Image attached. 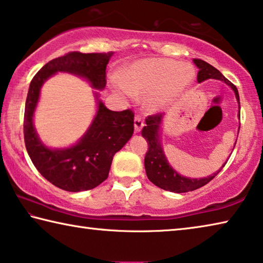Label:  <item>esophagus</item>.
<instances>
[{
    "mask_svg": "<svg viewBox=\"0 0 263 263\" xmlns=\"http://www.w3.org/2000/svg\"><path fill=\"white\" fill-rule=\"evenodd\" d=\"M144 125H145V123H144V121H142V117L139 115H137L135 117V131L140 132L141 128L144 127Z\"/></svg>",
    "mask_w": 263,
    "mask_h": 263,
    "instance_id": "esophagus-1",
    "label": "esophagus"
}]
</instances>
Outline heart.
I'll return each instance as SVG.
<instances>
[{"label":"heart","mask_w":263,"mask_h":263,"mask_svg":"<svg viewBox=\"0 0 263 263\" xmlns=\"http://www.w3.org/2000/svg\"><path fill=\"white\" fill-rule=\"evenodd\" d=\"M194 70L188 65L171 59H144L127 70L124 81H116L123 95H148L147 105L160 109L171 104L193 81Z\"/></svg>","instance_id":"1"}]
</instances>
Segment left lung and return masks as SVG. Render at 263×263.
I'll use <instances>...</instances> for the list:
<instances>
[{"mask_svg":"<svg viewBox=\"0 0 263 263\" xmlns=\"http://www.w3.org/2000/svg\"><path fill=\"white\" fill-rule=\"evenodd\" d=\"M194 62L198 67L197 73V81L202 82L205 81L208 79H217L221 80L225 83H228L229 86L233 89L235 92V97H237L238 103L240 106L239 101V92L237 87L234 84L229 81L224 75H222L219 70L213 67L210 64H208L204 60L201 59H194ZM162 121V114L158 112L154 115L147 116V118L145 119L146 126L142 127L141 135L142 137L147 140L148 144V151L145 155V169H146V175H147L148 180L152 182L159 188L172 191V193H188V191H193L198 188H202L203 185L209 183L213 177H215L218 173L220 172V169L225 166L226 162L224 163L219 171L211 176L204 177V179H188V177L181 176L177 174L171 166H169L166 158H164L161 145L159 142V128L160 124ZM237 142V141H235Z\"/></svg>","mask_w":263,"mask_h":263,"instance_id":"left-lung-1","label":"left lung"}]
</instances>
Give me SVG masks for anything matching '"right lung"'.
<instances>
[{"mask_svg":"<svg viewBox=\"0 0 263 263\" xmlns=\"http://www.w3.org/2000/svg\"><path fill=\"white\" fill-rule=\"evenodd\" d=\"M112 52L67 54L48 61L30 83L24 111V141L31 161L52 184L66 191L95 188L108 179L114 155L126 144L135 130L131 109L111 111L100 102L99 111L86 135L66 149H50L38 139L32 117L44 81L57 72H68L87 79L96 89L106 84V65Z\"/></svg>","mask_w":263,"mask_h":263,"instance_id":"obj_1","label":"right lung"}]
</instances>
